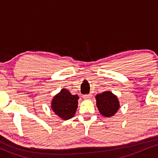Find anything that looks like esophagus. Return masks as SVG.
I'll list each match as a JSON object with an SVG mask.
<instances>
[{
    "label": "esophagus",
    "instance_id": "1",
    "mask_svg": "<svg viewBox=\"0 0 158 158\" xmlns=\"http://www.w3.org/2000/svg\"><path fill=\"white\" fill-rule=\"evenodd\" d=\"M91 97H92V95H91L90 94H84V95H83V98H84V99H88V98H90Z\"/></svg>",
    "mask_w": 158,
    "mask_h": 158
}]
</instances>
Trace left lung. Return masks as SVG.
I'll use <instances>...</instances> for the list:
<instances>
[{
    "label": "left lung",
    "mask_w": 158,
    "mask_h": 158,
    "mask_svg": "<svg viewBox=\"0 0 158 158\" xmlns=\"http://www.w3.org/2000/svg\"><path fill=\"white\" fill-rule=\"evenodd\" d=\"M97 106L99 111L105 117L114 115L119 109L118 98L110 91H105L96 96Z\"/></svg>",
    "instance_id": "1"
}]
</instances>
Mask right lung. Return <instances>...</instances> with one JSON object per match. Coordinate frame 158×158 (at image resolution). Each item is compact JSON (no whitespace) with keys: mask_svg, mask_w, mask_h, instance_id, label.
<instances>
[{"mask_svg":"<svg viewBox=\"0 0 158 158\" xmlns=\"http://www.w3.org/2000/svg\"><path fill=\"white\" fill-rule=\"evenodd\" d=\"M78 99L77 95H72L67 89H62L53 97L51 103L52 110L62 119H69L75 114Z\"/></svg>","mask_w":158,"mask_h":158,"instance_id":"add662e5","label":"right lung"}]
</instances>
